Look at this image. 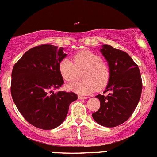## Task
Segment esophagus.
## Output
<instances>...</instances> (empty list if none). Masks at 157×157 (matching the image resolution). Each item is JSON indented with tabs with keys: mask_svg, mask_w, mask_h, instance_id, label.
I'll return each instance as SVG.
<instances>
[{
	"mask_svg": "<svg viewBox=\"0 0 157 157\" xmlns=\"http://www.w3.org/2000/svg\"><path fill=\"white\" fill-rule=\"evenodd\" d=\"M87 98V97L81 96V95H79L78 96V99H80V100H85V99Z\"/></svg>",
	"mask_w": 157,
	"mask_h": 157,
	"instance_id": "1",
	"label": "esophagus"
}]
</instances>
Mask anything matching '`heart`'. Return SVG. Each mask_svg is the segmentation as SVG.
Listing matches in <instances>:
<instances>
[{
    "instance_id": "b5f03b06",
    "label": "heart",
    "mask_w": 157,
    "mask_h": 157,
    "mask_svg": "<svg viewBox=\"0 0 157 157\" xmlns=\"http://www.w3.org/2000/svg\"><path fill=\"white\" fill-rule=\"evenodd\" d=\"M73 61L74 63L69 59L64 58L58 64L59 73L67 82L74 80L78 72L83 71L80 75L83 80L68 84V90L80 94H87L97 88L101 90L108 84L109 68L98 55L91 51L82 50L74 55Z\"/></svg>"
}]
</instances>
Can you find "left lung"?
<instances>
[{"instance_id":"1","label":"left lung","mask_w":157,"mask_h":157,"mask_svg":"<svg viewBox=\"0 0 157 157\" xmlns=\"http://www.w3.org/2000/svg\"><path fill=\"white\" fill-rule=\"evenodd\" d=\"M101 52L109 67L110 78L105 90L108 94L97 95L101 106L92 117L99 125L112 128L132 115L140 101L143 83L138 65L128 53L108 45H102Z\"/></svg>"}]
</instances>
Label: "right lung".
Returning <instances> with one entry per match:
<instances>
[{
  "label": "right lung",
  "instance_id": "right-lung-1",
  "mask_svg": "<svg viewBox=\"0 0 157 157\" xmlns=\"http://www.w3.org/2000/svg\"><path fill=\"white\" fill-rule=\"evenodd\" d=\"M66 56L63 48L41 45L28 50L13 67V101L26 121L41 129L61 125L70 103L77 99L74 92L53 91L63 84L58 64Z\"/></svg>",
  "mask_w": 157,
  "mask_h": 157
}]
</instances>
